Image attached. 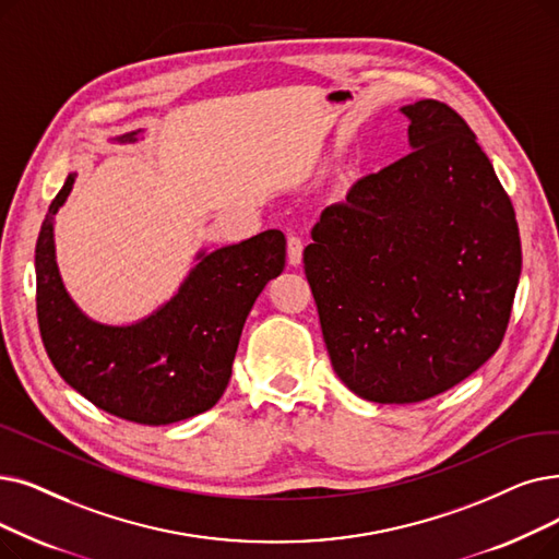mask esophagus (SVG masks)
Returning a JSON list of instances; mask_svg holds the SVG:
<instances>
[{"instance_id": "esophagus-1", "label": "esophagus", "mask_w": 559, "mask_h": 559, "mask_svg": "<svg viewBox=\"0 0 559 559\" xmlns=\"http://www.w3.org/2000/svg\"><path fill=\"white\" fill-rule=\"evenodd\" d=\"M301 258H304V241L299 235L289 233L287 235V260H289V264L297 266V264H301Z\"/></svg>"}]
</instances>
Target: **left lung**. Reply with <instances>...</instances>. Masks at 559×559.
Segmentation results:
<instances>
[{"mask_svg":"<svg viewBox=\"0 0 559 559\" xmlns=\"http://www.w3.org/2000/svg\"><path fill=\"white\" fill-rule=\"evenodd\" d=\"M411 153L329 205L304 249L335 374L379 404L429 400L502 343L521 276L512 201L439 100L400 109Z\"/></svg>","mask_w":559,"mask_h":559,"instance_id":"left-lung-1","label":"left lung"}]
</instances>
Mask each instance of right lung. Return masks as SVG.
<instances>
[{
	"label": "right lung",
	"mask_w": 559,
	"mask_h": 559,
	"mask_svg": "<svg viewBox=\"0 0 559 559\" xmlns=\"http://www.w3.org/2000/svg\"><path fill=\"white\" fill-rule=\"evenodd\" d=\"M136 132L116 136L132 143ZM70 174L45 214L36 241V310L47 356L61 379L107 414L139 425H171L212 408L230 381L241 329L285 266V235L264 230L197 264L178 293L134 324H103L72 301L55 251V214Z\"/></svg>",
	"instance_id": "1"
}]
</instances>
